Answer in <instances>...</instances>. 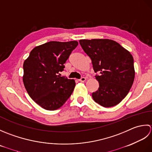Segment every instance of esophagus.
I'll list each match as a JSON object with an SVG mask.
<instances>
[{
    "label": "esophagus",
    "instance_id": "1",
    "mask_svg": "<svg viewBox=\"0 0 152 152\" xmlns=\"http://www.w3.org/2000/svg\"><path fill=\"white\" fill-rule=\"evenodd\" d=\"M79 80V81H80V82H84V81H85V80H86V78H85V77H83Z\"/></svg>",
    "mask_w": 152,
    "mask_h": 152
}]
</instances>
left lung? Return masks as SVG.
I'll use <instances>...</instances> for the list:
<instances>
[{"mask_svg": "<svg viewBox=\"0 0 152 152\" xmlns=\"http://www.w3.org/2000/svg\"><path fill=\"white\" fill-rule=\"evenodd\" d=\"M83 50L92 60L99 83L92 92L94 100L105 107L120 103L131 89L134 79V59L118 42L110 39L80 40Z\"/></svg>", "mask_w": 152, "mask_h": 152, "instance_id": "obj_1", "label": "left lung"}]
</instances>
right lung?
<instances>
[{
	"label": "right lung",
	"instance_id": "obj_1",
	"mask_svg": "<svg viewBox=\"0 0 152 152\" xmlns=\"http://www.w3.org/2000/svg\"><path fill=\"white\" fill-rule=\"evenodd\" d=\"M77 45L75 41H50L34 48L24 61L25 88L33 100L46 110L60 108L72 94L75 81L59 73Z\"/></svg>",
	"mask_w": 152,
	"mask_h": 152
}]
</instances>
